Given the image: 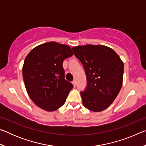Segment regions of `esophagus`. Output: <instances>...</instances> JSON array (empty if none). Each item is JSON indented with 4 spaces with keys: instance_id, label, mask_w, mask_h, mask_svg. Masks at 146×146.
I'll use <instances>...</instances> for the list:
<instances>
[{
    "instance_id": "obj_1",
    "label": "esophagus",
    "mask_w": 146,
    "mask_h": 146,
    "mask_svg": "<svg viewBox=\"0 0 146 146\" xmlns=\"http://www.w3.org/2000/svg\"><path fill=\"white\" fill-rule=\"evenodd\" d=\"M72 83H73V86H74V87H76V81H75V80H73V82H72Z\"/></svg>"
}]
</instances>
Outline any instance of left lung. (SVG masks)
Segmentation results:
<instances>
[{
    "label": "left lung",
    "instance_id": "8db88e82",
    "mask_svg": "<svg viewBox=\"0 0 146 146\" xmlns=\"http://www.w3.org/2000/svg\"><path fill=\"white\" fill-rule=\"evenodd\" d=\"M72 49L87 78V87L80 93L83 104L92 111H102L113 102L122 88L123 62L113 49L105 46L88 44Z\"/></svg>",
    "mask_w": 146,
    "mask_h": 146
}]
</instances>
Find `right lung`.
<instances>
[{"label":"right lung","instance_id":"obj_1","mask_svg":"<svg viewBox=\"0 0 146 146\" xmlns=\"http://www.w3.org/2000/svg\"><path fill=\"white\" fill-rule=\"evenodd\" d=\"M73 55L69 46L49 42L35 47L26 56L23 75L31 100L47 111L65 103L73 86L64 78L63 61Z\"/></svg>","mask_w":146,"mask_h":146}]
</instances>
